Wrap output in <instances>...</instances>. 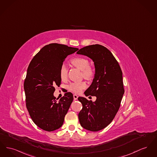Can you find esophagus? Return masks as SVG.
<instances>
[{
  "label": "esophagus",
  "instance_id": "esophagus-1",
  "mask_svg": "<svg viewBox=\"0 0 157 157\" xmlns=\"http://www.w3.org/2000/svg\"><path fill=\"white\" fill-rule=\"evenodd\" d=\"M78 96L77 95H76V94H74V100H76L77 99H78Z\"/></svg>",
  "mask_w": 157,
  "mask_h": 157
}]
</instances>
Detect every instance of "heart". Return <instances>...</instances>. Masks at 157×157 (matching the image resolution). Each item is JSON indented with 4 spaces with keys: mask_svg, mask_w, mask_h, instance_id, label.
<instances>
[{
    "mask_svg": "<svg viewBox=\"0 0 157 157\" xmlns=\"http://www.w3.org/2000/svg\"><path fill=\"white\" fill-rule=\"evenodd\" d=\"M71 63L82 71L83 78L86 79L90 80L94 76V71L92 68L88 66V60L83 57H75L71 60ZM59 76L62 81H65L67 78V69L65 64L61 65L59 70ZM86 87V83L85 82H74L72 83L69 86V89L72 92L79 94L82 92Z\"/></svg>",
    "mask_w": 157,
    "mask_h": 157,
    "instance_id": "1",
    "label": "heart"
}]
</instances>
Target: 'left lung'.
Returning <instances> with one entry per match:
<instances>
[{
  "mask_svg": "<svg viewBox=\"0 0 157 157\" xmlns=\"http://www.w3.org/2000/svg\"><path fill=\"white\" fill-rule=\"evenodd\" d=\"M76 53L86 56L94 62V78L84 94L97 97L94 102L78 98L82 104L78 118L84 129L97 132L110 123L120 108L124 92L122 71L110 51L101 45L84 47Z\"/></svg>",
  "mask_w": 157,
  "mask_h": 157,
  "instance_id": "obj_1",
  "label": "left lung"
}]
</instances>
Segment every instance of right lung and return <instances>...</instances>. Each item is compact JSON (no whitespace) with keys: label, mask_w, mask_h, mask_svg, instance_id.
Here are the masks:
<instances>
[{"label":"right lung","mask_w":157,"mask_h":157,"mask_svg":"<svg viewBox=\"0 0 157 157\" xmlns=\"http://www.w3.org/2000/svg\"><path fill=\"white\" fill-rule=\"evenodd\" d=\"M78 48L52 43L43 47L28 66L24 88L30 117L40 128L48 132L60 128L73 101V94L65 93L59 101L53 95L60 85L59 70L68 55Z\"/></svg>","instance_id":"right-lung-1"}]
</instances>
